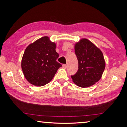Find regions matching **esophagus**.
Segmentation results:
<instances>
[{"instance_id":"esophagus-1","label":"esophagus","mask_w":127,"mask_h":127,"mask_svg":"<svg viewBox=\"0 0 127 127\" xmlns=\"http://www.w3.org/2000/svg\"><path fill=\"white\" fill-rule=\"evenodd\" d=\"M63 67H65V68H66V67H67V65H66V64H64Z\"/></svg>"}]
</instances>
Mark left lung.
I'll list each match as a JSON object with an SVG mask.
<instances>
[{"mask_svg": "<svg viewBox=\"0 0 127 127\" xmlns=\"http://www.w3.org/2000/svg\"><path fill=\"white\" fill-rule=\"evenodd\" d=\"M79 67L73 81L80 87L93 86L100 79L105 68V61L102 51L91 41L81 39L74 46Z\"/></svg>", "mask_w": 127, "mask_h": 127, "instance_id": "8db88e82", "label": "left lung"}]
</instances>
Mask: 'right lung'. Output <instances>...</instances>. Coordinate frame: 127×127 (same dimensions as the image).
Returning <instances> with one entry per match:
<instances>
[{
    "label": "right lung",
    "mask_w": 127,
    "mask_h": 127,
    "mask_svg": "<svg viewBox=\"0 0 127 127\" xmlns=\"http://www.w3.org/2000/svg\"><path fill=\"white\" fill-rule=\"evenodd\" d=\"M56 44L44 36L29 44L24 52L21 61L22 72L26 79L36 86H43L53 79L62 65L57 61L59 54Z\"/></svg>",
    "instance_id": "obj_1"
}]
</instances>
